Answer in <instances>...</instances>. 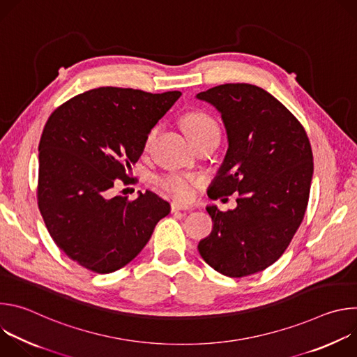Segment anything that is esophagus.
<instances>
[{"instance_id":"obj_1","label":"esophagus","mask_w":357,"mask_h":357,"mask_svg":"<svg viewBox=\"0 0 357 357\" xmlns=\"http://www.w3.org/2000/svg\"><path fill=\"white\" fill-rule=\"evenodd\" d=\"M190 206L189 205H185V203H181V202H172L171 203V211L172 212H179V211H189Z\"/></svg>"}]
</instances>
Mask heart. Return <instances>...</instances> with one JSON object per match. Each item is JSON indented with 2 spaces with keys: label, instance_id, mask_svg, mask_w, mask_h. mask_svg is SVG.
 I'll list each match as a JSON object with an SVG mask.
<instances>
[{
  "label": "heart",
  "instance_id": "heart-1",
  "mask_svg": "<svg viewBox=\"0 0 357 357\" xmlns=\"http://www.w3.org/2000/svg\"><path fill=\"white\" fill-rule=\"evenodd\" d=\"M182 126L190 141L211 134H219V126L215 119L203 112H193L186 114L182 120ZM157 132L158 127L151 128L146 132L144 139V149H148ZM202 176L193 174H167L157 179V185L164 192L176 199L190 200L195 196L196 189L202 183Z\"/></svg>",
  "mask_w": 357,
  "mask_h": 357
}]
</instances>
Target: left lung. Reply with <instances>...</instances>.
I'll list each match as a JSON object with an SVG mask.
<instances>
[{"mask_svg":"<svg viewBox=\"0 0 357 357\" xmlns=\"http://www.w3.org/2000/svg\"><path fill=\"white\" fill-rule=\"evenodd\" d=\"M196 97L220 112L229 138L208 195H238L233 211L206 208L213 230L197 250L223 275L256 274L282 256L307 211L314 174L307 131L281 101L254 84L226 83Z\"/></svg>","mask_w":357,"mask_h":357,"instance_id":"obj_1","label":"left lung"}]
</instances>
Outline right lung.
<instances>
[{
	"label": "right lung",
	"mask_w": 357,
	"mask_h": 357,
	"mask_svg": "<svg viewBox=\"0 0 357 357\" xmlns=\"http://www.w3.org/2000/svg\"><path fill=\"white\" fill-rule=\"evenodd\" d=\"M181 94L98 87L49 116L39 141L38 208L50 237L79 266L97 274L124 267L169 213L154 192L130 200L112 189L116 179H131L146 132Z\"/></svg>",
	"instance_id": "right-lung-1"
}]
</instances>
